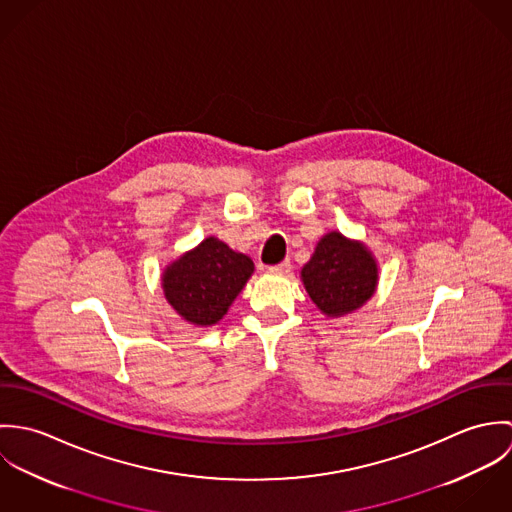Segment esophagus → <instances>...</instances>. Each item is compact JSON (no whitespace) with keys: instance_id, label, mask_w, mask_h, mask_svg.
Here are the masks:
<instances>
[{"instance_id":"1","label":"esophagus","mask_w":512,"mask_h":512,"mask_svg":"<svg viewBox=\"0 0 512 512\" xmlns=\"http://www.w3.org/2000/svg\"><path fill=\"white\" fill-rule=\"evenodd\" d=\"M270 270H272V272H276V274H290V270H292V264H290V260H284V262H280V264L272 266Z\"/></svg>"}]
</instances>
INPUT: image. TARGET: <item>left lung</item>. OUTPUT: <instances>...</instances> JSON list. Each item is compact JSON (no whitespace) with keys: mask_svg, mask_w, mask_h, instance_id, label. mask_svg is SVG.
<instances>
[{"mask_svg":"<svg viewBox=\"0 0 512 512\" xmlns=\"http://www.w3.org/2000/svg\"><path fill=\"white\" fill-rule=\"evenodd\" d=\"M301 282L311 301L327 317H341L363 307L378 284V266L363 242L341 232H327L301 268Z\"/></svg>","mask_w":512,"mask_h":512,"instance_id":"left-lung-1","label":"left lung"}]
</instances>
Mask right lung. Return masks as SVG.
I'll list each match as a JSON object with an SVG mask.
<instances>
[{"mask_svg": "<svg viewBox=\"0 0 512 512\" xmlns=\"http://www.w3.org/2000/svg\"><path fill=\"white\" fill-rule=\"evenodd\" d=\"M254 272V262L209 236L171 262L161 276L169 305L189 323L209 327L222 319Z\"/></svg>", "mask_w": 512, "mask_h": 512, "instance_id": "add662e5", "label": "right lung"}]
</instances>
